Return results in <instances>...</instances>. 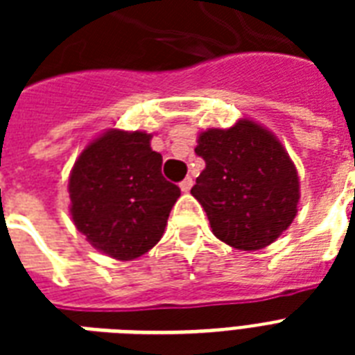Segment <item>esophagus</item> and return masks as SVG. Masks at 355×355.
Returning <instances> with one entry per match:
<instances>
[{
	"instance_id": "obj_1",
	"label": "esophagus",
	"mask_w": 355,
	"mask_h": 355,
	"mask_svg": "<svg viewBox=\"0 0 355 355\" xmlns=\"http://www.w3.org/2000/svg\"><path fill=\"white\" fill-rule=\"evenodd\" d=\"M191 186H193V178L191 177H186L182 182H180V189H182L184 193H188L189 189H191Z\"/></svg>"
}]
</instances>
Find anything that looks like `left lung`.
<instances>
[{"mask_svg":"<svg viewBox=\"0 0 355 355\" xmlns=\"http://www.w3.org/2000/svg\"><path fill=\"white\" fill-rule=\"evenodd\" d=\"M205 160L191 195L205 208L211 232L237 250L276 241L297 216V167L275 134L252 119L199 134Z\"/></svg>","mask_w":355,"mask_h":355,"instance_id":"obj_1","label":"left lung"}]
</instances>
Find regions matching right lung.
I'll return each instance as SVG.
<instances>
[{
  "mask_svg": "<svg viewBox=\"0 0 355 355\" xmlns=\"http://www.w3.org/2000/svg\"><path fill=\"white\" fill-rule=\"evenodd\" d=\"M153 134L108 128L69 173V214L86 241L114 259L139 258L160 241L180 188L162 175Z\"/></svg>",
  "mask_w": 355,
  "mask_h": 355,
  "instance_id": "1",
  "label": "right lung"
}]
</instances>
